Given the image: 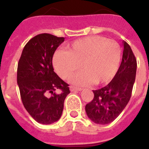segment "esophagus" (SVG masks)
<instances>
[{
    "label": "esophagus",
    "mask_w": 149,
    "mask_h": 149,
    "mask_svg": "<svg viewBox=\"0 0 149 149\" xmlns=\"http://www.w3.org/2000/svg\"><path fill=\"white\" fill-rule=\"evenodd\" d=\"M70 91H82V88H79V87H76L74 86H70Z\"/></svg>",
    "instance_id": "1"
}]
</instances>
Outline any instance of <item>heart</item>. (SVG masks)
<instances>
[{
    "mask_svg": "<svg viewBox=\"0 0 149 149\" xmlns=\"http://www.w3.org/2000/svg\"><path fill=\"white\" fill-rule=\"evenodd\" d=\"M121 49L113 40L102 36H90L76 41L67 52H57L53 56L55 70L63 79H67L80 68L70 81L84 86L92 82L95 85L110 81L120 65Z\"/></svg>",
    "mask_w": 149,
    "mask_h": 149,
    "instance_id": "obj_1",
    "label": "heart"
}]
</instances>
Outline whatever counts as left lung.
Here are the masks:
<instances>
[{
    "instance_id": "1",
    "label": "left lung",
    "mask_w": 149,
    "mask_h": 149,
    "mask_svg": "<svg viewBox=\"0 0 149 149\" xmlns=\"http://www.w3.org/2000/svg\"><path fill=\"white\" fill-rule=\"evenodd\" d=\"M122 61L113 79L107 86L93 91L94 97L85 107L86 114L98 125H107L118 118L132 97L137 61L130 45L122 41Z\"/></svg>"
}]
</instances>
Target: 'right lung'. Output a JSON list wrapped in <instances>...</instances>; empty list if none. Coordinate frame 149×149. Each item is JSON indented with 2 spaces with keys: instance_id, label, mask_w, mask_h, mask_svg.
<instances>
[{
  "instance_id": "obj_1",
  "label": "right lung",
  "mask_w": 149,
  "mask_h": 149,
  "mask_svg": "<svg viewBox=\"0 0 149 149\" xmlns=\"http://www.w3.org/2000/svg\"><path fill=\"white\" fill-rule=\"evenodd\" d=\"M63 37L39 34L29 41L18 61L17 82L24 108L39 124L50 125L61 118L69 84L52 66V57ZM56 90L61 93L56 94Z\"/></svg>"
}]
</instances>
